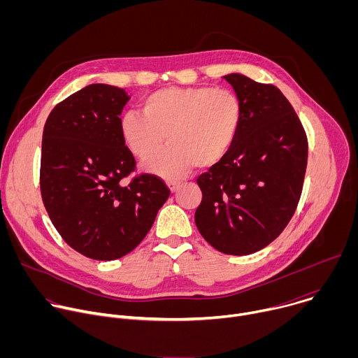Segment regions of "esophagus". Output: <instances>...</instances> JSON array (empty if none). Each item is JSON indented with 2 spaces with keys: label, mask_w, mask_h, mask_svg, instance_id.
I'll use <instances>...</instances> for the list:
<instances>
[{
  "label": "esophagus",
  "mask_w": 358,
  "mask_h": 358,
  "mask_svg": "<svg viewBox=\"0 0 358 358\" xmlns=\"http://www.w3.org/2000/svg\"><path fill=\"white\" fill-rule=\"evenodd\" d=\"M167 185H169V188H170V191H171V192H176V191H177V188L180 187V181L170 180V181H167Z\"/></svg>",
  "instance_id": "1"
}]
</instances>
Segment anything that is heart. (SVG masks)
<instances>
[{
    "mask_svg": "<svg viewBox=\"0 0 358 358\" xmlns=\"http://www.w3.org/2000/svg\"><path fill=\"white\" fill-rule=\"evenodd\" d=\"M242 124L239 97L213 86H171L148 94L143 113L126 112L120 136L140 160L156 155L166 136L170 145L147 167L166 178H177L194 166L220 163L234 147Z\"/></svg>",
    "mask_w": 358,
    "mask_h": 358,
    "instance_id": "heart-1",
    "label": "heart"
}]
</instances>
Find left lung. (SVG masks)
I'll return each instance as SVG.
<instances>
[{
	"mask_svg": "<svg viewBox=\"0 0 358 358\" xmlns=\"http://www.w3.org/2000/svg\"><path fill=\"white\" fill-rule=\"evenodd\" d=\"M224 79L242 105L228 155L196 182L199 234L227 255H249L275 241L292 220L308 166V137L283 93L241 73Z\"/></svg>",
	"mask_w": 358,
	"mask_h": 358,
	"instance_id": "left-lung-1",
	"label": "left lung"
}]
</instances>
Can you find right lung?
<instances>
[{"label": "right lung", "mask_w": 358, "mask_h": 358, "mask_svg": "<svg viewBox=\"0 0 358 358\" xmlns=\"http://www.w3.org/2000/svg\"><path fill=\"white\" fill-rule=\"evenodd\" d=\"M124 89L93 83L49 113L41 155V195L64 241L86 258L119 259L147 235L170 189L136 170L119 122L129 101Z\"/></svg>", "instance_id": "add662e5"}]
</instances>
